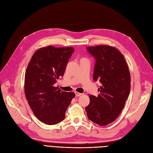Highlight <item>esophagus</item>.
<instances>
[{"label":"esophagus","instance_id":"34e87169","mask_svg":"<svg viewBox=\"0 0 153 153\" xmlns=\"http://www.w3.org/2000/svg\"><path fill=\"white\" fill-rule=\"evenodd\" d=\"M75 94H76V97H80L82 94V93H80L75 92Z\"/></svg>","mask_w":153,"mask_h":153}]
</instances>
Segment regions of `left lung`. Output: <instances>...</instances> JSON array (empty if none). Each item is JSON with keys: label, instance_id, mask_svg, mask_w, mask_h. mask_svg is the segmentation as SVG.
Wrapping results in <instances>:
<instances>
[{"label": "left lung", "instance_id": "8db88e82", "mask_svg": "<svg viewBox=\"0 0 153 153\" xmlns=\"http://www.w3.org/2000/svg\"><path fill=\"white\" fill-rule=\"evenodd\" d=\"M95 59L93 78L100 82L95 97L89 94L85 107L89 120L99 126H107L121 113L131 90V76L124 56L117 49L109 46L87 47Z\"/></svg>", "mask_w": 153, "mask_h": 153}]
</instances>
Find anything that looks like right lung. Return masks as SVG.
<instances>
[{"mask_svg": "<svg viewBox=\"0 0 153 153\" xmlns=\"http://www.w3.org/2000/svg\"><path fill=\"white\" fill-rule=\"evenodd\" d=\"M74 51L72 47L42 48L34 53L28 64L24 82L26 98L35 117L46 124L62 121L75 97L73 92L62 91L54 86L64 75Z\"/></svg>", "mask_w": 153, "mask_h": 153, "instance_id": "add662e5", "label": "right lung"}]
</instances>
